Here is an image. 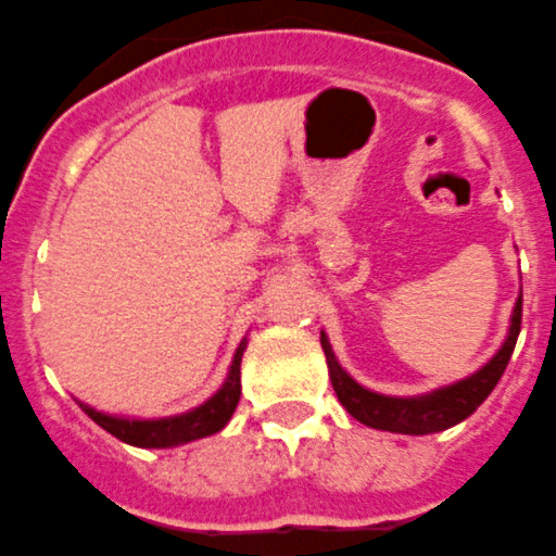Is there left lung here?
<instances>
[{
    "instance_id": "1",
    "label": "left lung",
    "mask_w": 556,
    "mask_h": 556,
    "mask_svg": "<svg viewBox=\"0 0 556 556\" xmlns=\"http://www.w3.org/2000/svg\"><path fill=\"white\" fill-rule=\"evenodd\" d=\"M521 331V295L514 306V317H510V331L503 348L497 350L486 366L476 371V375L465 377V380L454 382V386L438 388V391L427 393V396L399 399V396H382V393L369 391V388L358 386L348 371L339 366L333 358V350L328 344L326 333H320V344L326 350L328 375H331V386L337 391V399L342 407L353 415L355 421L366 424L371 429H382V432L396 434H434L443 429L456 427L465 418H470L483 399L494 391V386L503 377L505 366H508L510 353L516 348V339Z\"/></svg>"
}]
</instances>
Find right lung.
<instances>
[{
  "label": "right lung",
  "mask_w": 556,
  "mask_h": 556,
  "mask_svg": "<svg viewBox=\"0 0 556 556\" xmlns=\"http://www.w3.org/2000/svg\"><path fill=\"white\" fill-rule=\"evenodd\" d=\"M247 342L239 344L230 364L228 380L225 386L214 393L208 402L201 407L190 409V413L174 415V418H157V421H135V418H116V415H105L100 409L89 407V404L78 402L80 409L89 415L97 427L111 432L113 438L122 440L127 445H138V448H174V445L192 443V440L208 438V434L219 432L225 424L230 421L236 404L241 396V355H244Z\"/></svg>",
  "instance_id": "add662e5"
}]
</instances>
